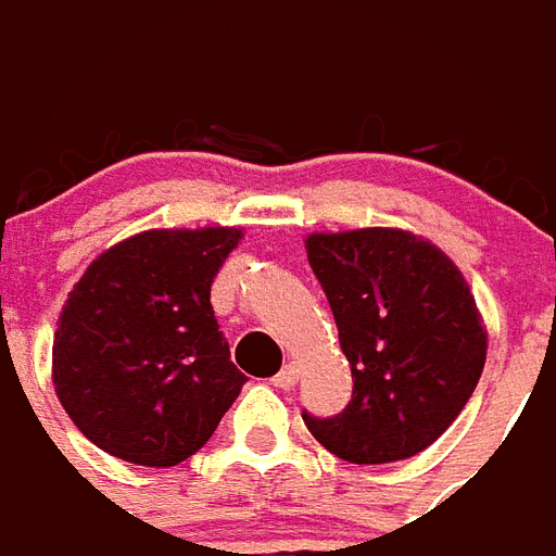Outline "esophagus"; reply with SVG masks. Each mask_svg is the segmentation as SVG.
I'll use <instances>...</instances> for the list:
<instances>
[{"mask_svg": "<svg viewBox=\"0 0 556 556\" xmlns=\"http://www.w3.org/2000/svg\"><path fill=\"white\" fill-rule=\"evenodd\" d=\"M271 383L278 386V389H293L299 383V368L290 362V365H285L281 371L271 377Z\"/></svg>", "mask_w": 556, "mask_h": 556, "instance_id": "1", "label": "esophagus"}]
</instances>
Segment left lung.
Listing matches in <instances>:
<instances>
[{
  "mask_svg": "<svg viewBox=\"0 0 556 556\" xmlns=\"http://www.w3.org/2000/svg\"><path fill=\"white\" fill-rule=\"evenodd\" d=\"M305 251L353 374L338 416L302 413L308 431L350 464L419 455L458 419L485 368L488 332L470 285L410 230L311 233Z\"/></svg>",
  "mask_w": 556,
  "mask_h": 556,
  "instance_id": "left-lung-1",
  "label": "left lung"
}]
</instances>
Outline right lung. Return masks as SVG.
<instances>
[{"label":"right lung","mask_w":556,"mask_h":556,"mask_svg":"<svg viewBox=\"0 0 556 556\" xmlns=\"http://www.w3.org/2000/svg\"><path fill=\"white\" fill-rule=\"evenodd\" d=\"M239 239V227L146 230L83 271L53 334V386L98 448L176 467L215 434L248 380L208 302Z\"/></svg>","instance_id":"right-lung-1"}]
</instances>
